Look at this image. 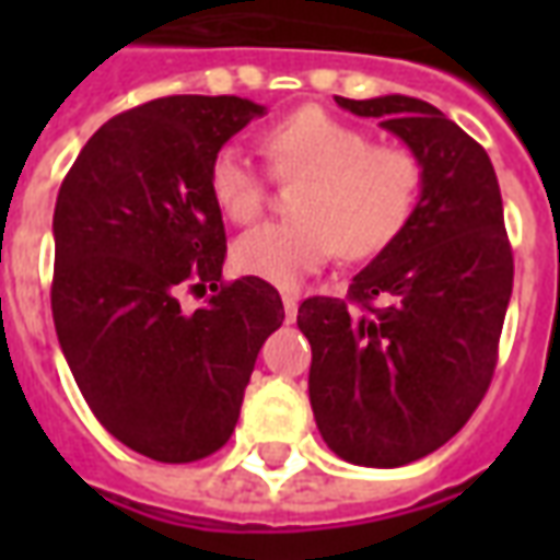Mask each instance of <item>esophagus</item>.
<instances>
[{
	"label": "esophagus",
	"instance_id": "1",
	"mask_svg": "<svg viewBox=\"0 0 560 560\" xmlns=\"http://www.w3.org/2000/svg\"><path fill=\"white\" fill-rule=\"evenodd\" d=\"M281 303H284V317H288V324H293L296 308H300V296H296V293H281Z\"/></svg>",
	"mask_w": 560,
	"mask_h": 560
}]
</instances>
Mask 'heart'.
I'll list each match as a JSON object with an SVG mask.
<instances>
[{
    "label": "heart",
    "mask_w": 560,
    "mask_h": 560,
    "mask_svg": "<svg viewBox=\"0 0 560 560\" xmlns=\"http://www.w3.org/2000/svg\"><path fill=\"white\" fill-rule=\"evenodd\" d=\"M281 183L303 185L293 215L269 221L233 243V264L276 288H296L339 252L369 260L411 224L422 167L411 149L372 143L363 128L320 107H303L260 135ZM209 197L231 221H252L267 203V176L240 147H221L209 164Z\"/></svg>",
    "instance_id": "obj_1"
}]
</instances>
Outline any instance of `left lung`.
<instances>
[{
    "mask_svg": "<svg viewBox=\"0 0 560 560\" xmlns=\"http://www.w3.org/2000/svg\"><path fill=\"white\" fill-rule=\"evenodd\" d=\"M420 159L411 224L360 269L348 300L312 296L308 399L327 446L353 465L399 468L444 446L489 389L513 293L504 203L486 149L408 95L339 98ZM387 295L377 310L371 300Z\"/></svg>",
    "mask_w": 560,
    "mask_h": 560,
    "instance_id": "left-lung-1",
    "label": "left lung"
}]
</instances>
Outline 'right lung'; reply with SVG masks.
Wrapping results in <instances>:
<instances>
[{
  "label": "right lung",
  "instance_id": "obj_1",
  "mask_svg": "<svg viewBox=\"0 0 560 560\" xmlns=\"http://www.w3.org/2000/svg\"><path fill=\"white\" fill-rule=\"evenodd\" d=\"M264 104L171 95L104 122L80 149L54 212V324L83 399L116 441L155 462L228 444L260 345L284 320L279 291L224 284L209 164ZM210 284L203 310L178 291Z\"/></svg>",
  "mask_w": 560,
  "mask_h": 560
}]
</instances>
